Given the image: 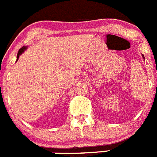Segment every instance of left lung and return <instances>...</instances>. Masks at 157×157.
Segmentation results:
<instances>
[{
  "label": "left lung",
  "mask_w": 157,
  "mask_h": 157,
  "mask_svg": "<svg viewBox=\"0 0 157 157\" xmlns=\"http://www.w3.org/2000/svg\"><path fill=\"white\" fill-rule=\"evenodd\" d=\"M142 56H143V55H142ZM143 58H144V56H143Z\"/></svg>",
  "instance_id": "8db88e82"
}]
</instances>
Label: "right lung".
Listing matches in <instances>:
<instances>
[{
	"label": "right lung",
	"instance_id": "obj_1",
	"mask_svg": "<svg viewBox=\"0 0 157 157\" xmlns=\"http://www.w3.org/2000/svg\"><path fill=\"white\" fill-rule=\"evenodd\" d=\"M25 50V47H21V49H19V50H18V54H17V61H18V57H19V56H20V54H21V53H23L24 52V50Z\"/></svg>",
	"mask_w": 157,
	"mask_h": 157
}]
</instances>
